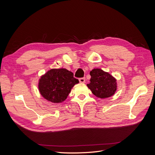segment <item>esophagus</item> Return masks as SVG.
<instances>
[{
  "label": "esophagus",
  "instance_id": "obj_1",
  "mask_svg": "<svg viewBox=\"0 0 155 155\" xmlns=\"http://www.w3.org/2000/svg\"><path fill=\"white\" fill-rule=\"evenodd\" d=\"M79 83H84L85 82V78H81L79 79Z\"/></svg>",
  "mask_w": 155,
  "mask_h": 155
}]
</instances>
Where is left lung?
<instances>
[{
	"instance_id": "left-lung-1",
	"label": "left lung",
	"mask_w": 155,
	"mask_h": 155,
	"mask_svg": "<svg viewBox=\"0 0 155 155\" xmlns=\"http://www.w3.org/2000/svg\"><path fill=\"white\" fill-rule=\"evenodd\" d=\"M91 78L87 87L92 94L100 98L109 97L114 94L117 89L116 79L108 72L99 68L93 69L90 72Z\"/></svg>"
}]
</instances>
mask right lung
I'll return each mask as SVG.
<instances>
[{
	"label": "right lung",
	"instance_id": "obj_1",
	"mask_svg": "<svg viewBox=\"0 0 155 155\" xmlns=\"http://www.w3.org/2000/svg\"><path fill=\"white\" fill-rule=\"evenodd\" d=\"M72 72L65 68L51 69L39 81V91L45 99L59 104L67 99L72 88L78 83Z\"/></svg>",
	"mask_w": 155,
	"mask_h": 155
}]
</instances>
